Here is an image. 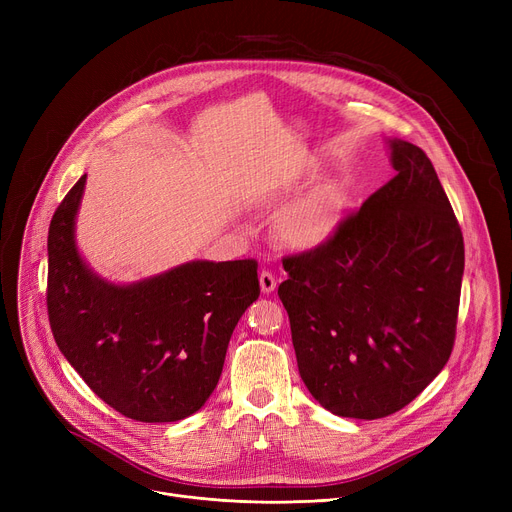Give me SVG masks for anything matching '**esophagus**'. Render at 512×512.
Instances as JSON below:
<instances>
[{"label":"esophagus","mask_w":512,"mask_h":512,"mask_svg":"<svg viewBox=\"0 0 512 512\" xmlns=\"http://www.w3.org/2000/svg\"><path fill=\"white\" fill-rule=\"evenodd\" d=\"M259 284H261V292L263 294H272L276 290V278L270 270H263L259 274Z\"/></svg>","instance_id":"1"}]
</instances>
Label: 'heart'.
<instances>
[{
	"label": "heart",
	"mask_w": 512,
	"mask_h": 512,
	"mask_svg": "<svg viewBox=\"0 0 512 512\" xmlns=\"http://www.w3.org/2000/svg\"><path fill=\"white\" fill-rule=\"evenodd\" d=\"M340 209L336 197L317 191L290 205L278 220V234L288 247L311 251L324 247L338 228Z\"/></svg>",
	"instance_id": "obj_1"
}]
</instances>
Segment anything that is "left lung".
Returning a JSON list of instances; mask_svg holds the SVG:
<instances>
[{"mask_svg": "<svg viewBox=\"0 0 512 512\" xmlns=\"http://www.w3.org/2000/svg\"><path fill=\"white\" fill-rule=\"evenodd\" d=\"M388 145L396 176L324 247L286 257L278 288L301 378L338 417L407 407L444 369L456 334L461 226L429 157Z\"/></svg>", "mask_w": 512, "mask_h": 512, "instance_id": "left-lung-1", "label": "left lung"}]
</instances>
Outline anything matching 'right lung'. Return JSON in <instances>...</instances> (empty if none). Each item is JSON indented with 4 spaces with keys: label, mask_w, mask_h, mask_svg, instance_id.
I'll use <instances>...</instances> for the list:
<instances>
[{
    "label": "right lung",
    "mask_w": 512,
    "mask_h": 512,
    "mask_svg": "<svg viewBox=\"0 0 512 512\" xmlns=\"http://www.w3.org/2000/svg\"><path fill=\"white\" fill-rule=\"evenodd\" d=\"M85 182L87 174L49 224L53 338L87 386L124 417L180 421L218 386L230 336L259 297L257 261H188L132 284L107 282L76 247Z\"/></svg>",
    "instance_id": "obj_1"
}]
</instances>
